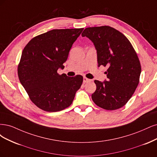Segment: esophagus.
I'll use <instances>...</instances> for the list:
<instances>
[{"label":"esophagus","mask_w":157,"mask_h":157,"mask_svg":"<svg viewBox=\"0 0 157 157\" xmlns=\"http://www.w3.org/2000/svg\"><path fill=\"white\" fill-rule=\"evenodd\" d=\"M90 82V79H89L87 78H85V77L83 78V83H87V82Z\"/></svg>","instance_id":"obj_1"}]
</instances>
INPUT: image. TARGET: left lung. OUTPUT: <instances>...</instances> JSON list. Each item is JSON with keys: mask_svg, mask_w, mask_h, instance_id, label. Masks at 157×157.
Instances as JSON below:
<instances>
[{"mask_svg": "<svg viewBox=\"0 0 157 157\" xmlns=\"http://www.w3.org/2000/svg\"><path fill=\"white\" fill-rule=\"evenodd\" d=\"M93 43L98 67H107V79L94 80L93 102L107 110L122 108L137 88L141 65L135 50L123 34L109 26L86 28L82 34Z\"/></svg>", "mask_w": 157, "mask_h": 157, "instance_id": "obj_1", "label": "left lung"}]
</instances>
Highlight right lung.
I'll return each instance as SVG.
<instances>
[{
    "mask_svg": "<svg viewBox=\"0 0 157 157\" xmlns=\"http://www.w3.org/2000/svg\"><path fill=\"white\" fill-rule=\"evenodd\" d=\"M83 29H53L33 38L23 50L18 65L20 82L37 107L49 112L72 104L83 76L59 75L73 44Z\"/></svg>",
    "mask_w": 157,
    "mask_h": 157,
    "instance_id": "add662e5",
    "label": "right lung"
}]
</instances>
